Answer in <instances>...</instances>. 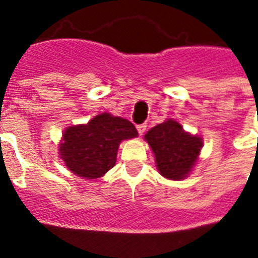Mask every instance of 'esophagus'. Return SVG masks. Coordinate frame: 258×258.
Segmentation results:
<instances>
[{
	"label": "esophagus",
	"mask_w": 258,
	"mask_h": 258,
	"mask_svg": "<svg viewBox=\"0 0 258 258\" xmlns=\"http://www.w3.org/2000/svg\"><path fill=\"white\" fill-rule=\"evenodd\" d=\"M137 131H138L140 136H143V134H145V132H146V124L137 125Z\"/></svg>",
	"instance_id": "esophagus-1"
}]
</instances>
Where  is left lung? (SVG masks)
Listing matches in <instances>:
<instances>
[{
	"label": "left lung",
	"mask_w": 258,
	"mask_h": 258,
	"mask_svg": "<svg viewBox=\"0 0 258 258\" xmlns=\"http://www.w3.org/2000/svg\"><path fill=\"white\" fill-rule=\"evenodd\" d=\"M145 141L154 152L156 168L164 178L182 181L199 161L203 138L191 134L177 120L166 118L145 134Z\"/></svg>",
	"instance_id": "8db88e82"
}]
</instances>
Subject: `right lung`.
I'll list each match as a JSON object with an SVG mask.
<instances>
[{"mask_svg": "<svg viewBox=\"0 0 258 258\" xmlns=\"http://www.w3.org/2000/svg\"><path fill=\"white\" fill-rule=\"evenodd\" d=\"M136 137L138 132L129 120L99 113L88 124L66 127L59 156L74 174L86 179L101 178L115 166L120 143Z\"/></svg>", "mask_w": 258, "mask_h": 258, "instance_id": "obj_1", "label": "right lung"}]
</instances>
